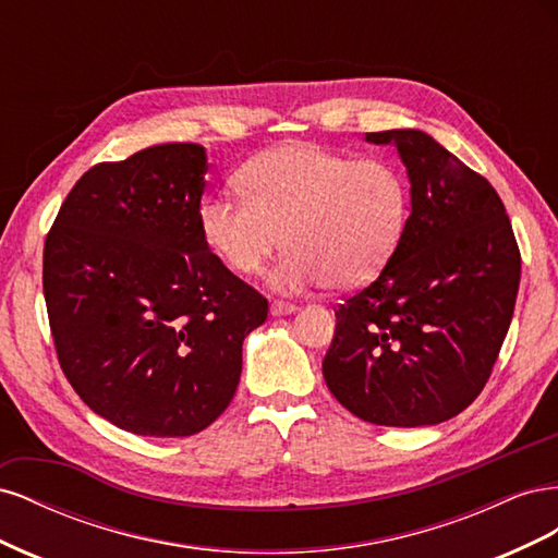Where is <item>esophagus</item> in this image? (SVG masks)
<instances>
[{
	"mask_svg": "<svg viewBox=\"0 0 558 558\" xmlns=\"http://www.w3.org/2000/svg\"><path fill=\"white\" fill-rule=\"evenodd\" d=\"M298 307L293 302H283V300H275L272 305H269V314L272 316H286V314H293Z\"/></svg>",
	"mask_w": 558,
	"mask_h": 558,
	"instance_id": "esophagus-1",
	"label": "esophagus"
}]
</instances>
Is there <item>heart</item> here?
I'll return each instance as SVG.
<instances>
[{"instance_id": "b5f03b06", "label": "heart", "mask_w": 558, "mask_h": 558, "mask_svg": "<svg viewBox=\"0 0 558 558\" xmlns=\"http://www.w3.org/2000/svg\"><path fill=\"white\" fill-rule=\"evenodd\" d=\"M240 195L199 205V232L230 272L253 277L281 246L283 293L351 291L381 275L410 223V185L396 165L356 160L312 142L281 144L244 165Z\"/></svg>"}]
</instances>
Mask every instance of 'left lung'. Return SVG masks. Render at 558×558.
Wrapping results in <instances>:
<instances>
[{"mask_svg":"<svg viewBox=\"0 0 558 558\" xmlns=\"http://www.w3.org/2000/svg\"><path fill=\"white\" fill-rule=\"evenodd\" d=\"M410 177V223L381 275L335 310L330 393L363 421L416 428L463 412L508 335L521 256L502 199L421 130L367 132Z\"/></svg>","mask_w":558,"mask_h":558,"instance_id":"obj_1","label":"left lung"}]
</instances>
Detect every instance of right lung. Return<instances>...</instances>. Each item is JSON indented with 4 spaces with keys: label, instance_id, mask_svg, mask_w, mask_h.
Segmentation results:
<instances>
[{
    "label": "right lung",
    "instance_id": "add662e5",
    "mask_svg": "<svg viewBox=\"0 0 558 558\" xmlns=\"http://www.w3.org/2000/svg\"><path fill=\"white\" fill-rule=\"evenodd\" d=\"M207 154L158 144L99 162L44 244V298L64 377L113 426L185 437L226 412L267 300L199 232Z\"/></svg>",
    "mask_w": 558,
    "mask_h": 558
}]
</instances>
